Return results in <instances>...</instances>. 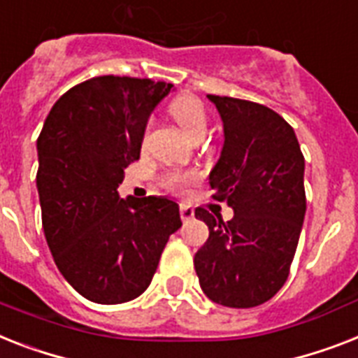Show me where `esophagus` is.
<instances>
[{
    "label": "esophagus",
    "mask_w": 358,
    "mask_h": 358,
    "mask_svg": "<svg viewBox=\"0 0 358 358\" xmlns=\"http://www.w3.org/2000/svg\"><path fill=\"white\" fill-rule=\"evenodd\" d=\"M180 217H182V220H184V222H189V220L194 217V209L191 208V206L182 204L180 206Z\"/></svg>",
    "instance_id": "1"
}]
</instances>
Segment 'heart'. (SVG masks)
<instances>
[{"label": "heart", "mask_w": 358, "mask_h": 358, "mask_svg": "<svg viewBox=\"0 0 358 358\" xmlns=\"http://www.w3.org/2000/svg\"><path fill=\"white\" fill-rule=\"evenodd\" d=\"M169 112L174 121L182 127L191 139L204 136L208 130V112L204 103L194 95H180L169 104ZM196 180V174L189 171L173 169L162 176V184L171 191H184L189 184Z\"/></svg>", "instance_id": "heart-1"}]
</instances>
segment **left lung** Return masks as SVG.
<instances>
[{
  "mask_svg": "<svg viewBox=\"0 0 358 358\" xmlns=\"http://www.w3.org/2000/svg\"><path fill=\"white\" fill-rule=\"evenodd\" d=\"M224 124L222 152L209 173L215 200L228 202L224 222L196 208L209 237L194 254L204 294L248 309L268 301L289 278L305 217V159L296 134L263 104L208 95Z\"/></svg>",
  "mask_w": 358,
  "mask_h": 358,
  "instance_id": "8db88e82",
  "label": "left lung"
}]
</instances>
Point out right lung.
<instances>
[{
    "label": "right lung",
    "mask_w": 358,
    "mask_h": 358,
    "mask_svg": "<svg viewBox=\"0 0 358 358\" xmlns=\"http://www.w3.org/2000/svg\"><path fill=\"white\" fill-rule=\"evenodd\" d=\"M171 88L150 78H90L58 99L38 136L45 241L60 274L95 303L143 294L182 226L173 200L117 193L124 169L139 159L149 115Z\"/></svg>",
    "instance_id": "right-lung-1"
}]
</instances>
